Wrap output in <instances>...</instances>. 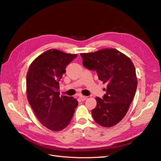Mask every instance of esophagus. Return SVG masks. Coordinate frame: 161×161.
Returning a JSON list of instances; mask_svg holds the SVG:
<instances>
[{"label": "esophagus", "instance_id": "esophagus-1", "mask_svg": "<svg viewBox=\"0 0 161 161\" xmlns=\"http://www.w3.org/2000/svg\"><path fill=\"white\" fill-rule=\"evenodd\" d=\"M79 99L81 100V101H85L86 100V97H85V96H83V95H79Z\"/></svg>", "mask_w": 161, "mask_h": 161}]
</instances>
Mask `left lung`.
<instances>
[{
	"label": "left lung",
	"mask_w": 161,
	"mask_h": 161,
	"mask_svg": "<svg viewBox=\"0 0 161 161\" xmlns=\"http://www.w3.org/2000/svg\"><path fill=\"white\" fill-rule=\"evenodd\" d=\"M80 56L83 66L96 70L99 79L107 85L103 99L96 97L92 118L103 127H112L124 118L136 93L138 80L134 65L129 57L114 48Z\"/></svg>",
	"instance_id": "1"
}]
</instances>
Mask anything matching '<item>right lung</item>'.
Here are the masks:
<instances>
[{"mask_svg": "<svg viewBox=\"0 0 161 161\" xmlns=\"http://www.w3.org/2000/svg\"><path fill=\"white\" fill-rule=\"evenodd\" d=\"M76 56L50 49L37 56L29 67L28 102L40 123L50 130L58 131L67 127L78 105L74 97L60 96L59 92V80L66 66Z\"/></svg>", "mask_w": 161, "mask_h": 161, "instance_id": "obj_1", "label": "right lung"}]
</instances>
